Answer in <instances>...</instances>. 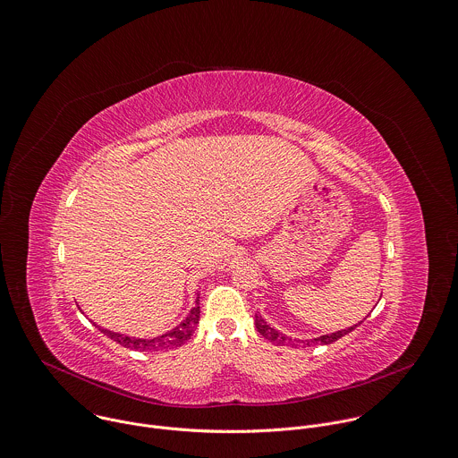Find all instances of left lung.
<instances>
[{
  "label": "left lung",
  "mask_w": 458,
  "mask_h": 458,
  "mask_svg": "<svg viewBox=\"0 0 458 458\" xmlns=\"http://www.w3.org/2000/svg\"><path fill=\"white\" fill-rule=\"evenodd\" d=\"M256 329L267 338V340H270L272 344H276V345H290V347H297V345H327V344H333V342H336L338 338H342L344 335H347V333H351L358 324H354V326H351V327H347V329H342V331H335V333H331V335H322V336H317V338H310V340H299V338H292V336H288V335H284V333H281V331H277V329H274L272 326H268L267 322H265V318L261 317V315H256Z\"/></svg>",
  "instance_id": "obj_1"
}]
</instances>
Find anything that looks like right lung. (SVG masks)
<instances>
[{
	"label": "right lung",
	"mask_w": 458,
	"mask_h": 458,
	"mask_svg": "<svg viewBox=\"0 0 458 458\" xmlns=\"http://www.w3.org/2000/svg\"><path fill=\"white\" fill-rule=\"evenodd\" d=\"M199 318H200V306H199V295H197V301H195V306L190 310V313L186 315V318L175 326L174 329L159 335V336H154V338H136V336H127V335H122V333H116V331H109L106 327H100L97 326L104 335H107L111 340L118 342L120 345L123 347H129V349H134V351H165V349H174V347H179L182 345L191 335L193 331L197 329V324H199Z\"/></svg>",
	"instance_id": "obj_1"
}]
</instances>
